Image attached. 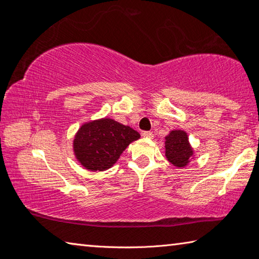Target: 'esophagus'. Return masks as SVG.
<instances>
[{"instance_id":"34e87169","label":"esophagus","mask_w":259,"mask_h":259,"mask_svg":"<svg viewBox=\"0 0 259 259\" xmlns=\"http://www.w3.org/2000/svg\"><path fill=\"white\" fill-rule=\"evenodd\" d=\"M143 137L145 138H153V133L152 131H143Z\"/></svg>"}]
</instances>
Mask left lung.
I'll return each mask as SVG.
<instances>
[{
  "instance_id": "obj_1",
  "label": "left lung",
  "mask_w": 259,
  "mask_h": 259,
  "mask_svg": "<svg viewBox=\"0 0 259 259\" xmlns=\"http://www.w3.org/2000/svg\"><path fill=\"white\" fill-rule=\"evenodd\" d=\"M193 151L188 144L187 134L182 130H175L165 137V156L176 166H185L190 162Z\"/></svg>"
}]
</instances>
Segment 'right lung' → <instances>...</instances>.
<instances>
[{"label":"right lung","mask_w":259,"mask_h":259,"mask_svg":"<svg viewBox=\"0 0 259 259\" xmlns=\"http://www.w3.org/2000/svg\"><path fill=\"white\" fill-rule=\"evenodd\" d=\"M137 131L112 119L83 124L74 139L78 162L91 171H104L115 163L126 146L137 140Z\"/></svg>","instance_id":"add662e5"}]
</instances>
